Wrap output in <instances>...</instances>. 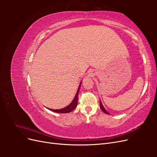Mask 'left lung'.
I'll return each instance as SVG.
<instances>
[{
  "label": "left lung",
  "mask_w": 157,
  "mask_h": 157,
  "mask_svg": "<svg viewBox=\"0 0 157 157\" xmlns=\"http://www.w3.org/2000/svg\"><path fill=\"white\" fill-rule=\"evenodd\" d=\"M99 105H100V108H101V110L104 112V113H106V114H109V113L105 110V108H104V107L103 106V105H102V103H101V101H100V102H99Z\"/></svg>",
  "instance_id": "8db88e82"
}]
</instances>
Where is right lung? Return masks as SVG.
<instances>
[{
	"label": "right lung",
	"mask_w": 157,
	"mask_h": 157,
	"mask_svg": "<svg viewBox=\"0 0 157 157\" xmlns=\"http://www.w3.org/2000/svg\"><path fill=\"white\" fill-rule=\"evenodd\" d=\"M81 82L80 83L79 87L78 88V90L77 92V94L75 95V97L73 99V100L72 101L69 105L67 107H65L63 109H49L50 111H52L56 113H70L73 110L76 108V107L77 106V103H78V92L80 90V84H81Z\"/></svg>",
	"instance_id": "1"
}]
</instances>
